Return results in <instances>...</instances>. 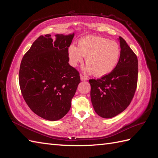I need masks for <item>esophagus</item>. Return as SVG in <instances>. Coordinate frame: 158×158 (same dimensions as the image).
<instances>
[{
    "label": "esophagus",
    "mask_w": 158,
    "mask_h": 158,
    "mask_svg": "<svg viewBox=\"0 0 158 158\" xmlns=\"http://www.w3.org/2000/svg\"><path fill=\"white\" fill-rule=\"evenodd\" d=\"M80 80H81V81H85V80H88V78H87L86 77H85V76H82V74H80Z\"/></svg>",
    "instance_id": "34e87169"
}]
</instances>
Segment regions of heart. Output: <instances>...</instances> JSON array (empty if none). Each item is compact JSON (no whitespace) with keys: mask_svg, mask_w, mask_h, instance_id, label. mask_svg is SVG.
<instances>
[{"mask_svg":"<svg viewBox=\"0 0 158 158\" xmlns=\"http://www.w3.org/2000/svg\"><path fill=\"white\" fill-rule=\"evenodd\" d=\"M121 49L117 42L99 36H88L80 40L76 47L69 46L68 56L71 66H76L85 56L84 71L97 77L106 76L116 67Z\"/></svg>","mask_w":158,"mask_h":158,"instance_id":"1","label":"heart"}]
</instances>
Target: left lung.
Returning a JSON list of instances; mask_svg holds the SVG:
<instances>
[{"label":"left lung","instance_id":"left-lung-1","mask_svg":"<svg viewBox=\"0 0 158 158\" xmlns=\"http://www.w3.org/2000/svg\"><path fill=\"white\" fill-rule=\"evenodd\" d=\"M121 54L111 73L99 79L89 80L91 101L99 116L109 118L127 109L135 95L138 80V59L121 37L118 38Z\"/></svg>","mask_w":158,"mask_h":158}]
</instances>
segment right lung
Here are the masks:
<instances>
[{
    "mask_svg": "<svg viewBox=\"0 0 158 158\" xmlns=\"http://www.w3.org/2000/svg\"><path fill=\"white\" fill-rule=\"evenodd\" d=\"M74 33L41 35L23 56L19 71L20 89L31 111L46 120L63 118L80 82L69 63L68 49Z\"/></svg>",
    "mask_w": 158,
    "mask_h": 158,
    "instance_id": "obj_1",
    "label": "right lung"
}]
</instances>
